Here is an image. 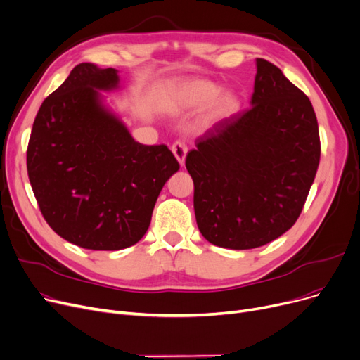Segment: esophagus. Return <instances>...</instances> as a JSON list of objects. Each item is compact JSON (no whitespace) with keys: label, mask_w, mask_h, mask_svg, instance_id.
<instances>
[{"label":"esophagus","mask_w":360,"mask_h":360,"mask_svg":"<svg viewBox=\"0 0 360 360\" xmlns=\"http://www.w3.org/2000/svg\"><path fill=\"white\" fill-rule=\"evenodd\" d=\"M186 151H188V148H186V146L182 141H175L172 144V153H174V156L176 158V160L179 162L181 166H184V163H185Z\"/></svg>","instance_id":"esophagus-1"}]
</instances>
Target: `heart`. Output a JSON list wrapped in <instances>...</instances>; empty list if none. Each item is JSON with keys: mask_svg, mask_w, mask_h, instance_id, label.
Listing matches in <instances>:
<instances>
[{"mask_svg": "<svg viewBox=\"0 0 360 360\" xmlns=\"http://www.w3.org/2000/svg\"><path fill=\"white\" fill-rule=\"evenodd\" d=\"M197 125L209 129L229 118L238 110L239 99L229 89H217L212 80L188 79L170 86L162 98L160 106L166 113H182L200 106Z\"/></svg>", "mask_w": 360, "mask_h": 360, "instance_id": "heart-1", "label": "heart"}]
</instances>
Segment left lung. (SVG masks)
I'll use <instances>...</instances> for the list:
<instances>
[{
  "label": "left lung",
  "mask_w": 360,
  "mask_h": 360,
  "mask_svg": "<svg viewBox=\"0 0 360 360\" xmlns=\"http://www.w3.org/2000/svg\"><path fill=\"white\" fill-rule=\"evenodd\" d=\"M185 166L201 235L229 250L262 247L300 216L321 156L307 94L257 58L251 108L197 139Z\"/></svg>",
  "instance_id": "obj_1"
}]
</instances>
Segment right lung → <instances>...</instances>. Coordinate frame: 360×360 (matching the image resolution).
Segmentation results:
<instances>
[{"instance_id":"right-lung-1","label":"right lung","mask_w":360,"mask_h":360,"mask_svg":"<svg viewBox=\"0 0 360 360\" xmlns=\"http://www.w3.org/2000/svg\"><path fill=\"white\" fill-rule=\"evenodd\" d=\"M115 68L75 65L44 101L27 146V174L42 216L77 247L117 251L147 232L156 200L179 163L167 146H146L102 103Z\"/></svg>"}]
</instances>
